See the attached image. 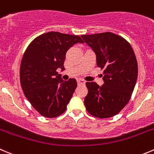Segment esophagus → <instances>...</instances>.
I'll return each mask as SVG.
<instances>
[{
	"instance_id": "esophagus-1",
	"label": "esophagus",
	"mask_w": 154,
	"mask_h": 154,
	"mask_svg": "<svg viewBox=\"0 0 154 154\" xmlns=\"http://www.w3.org/2000/svg\"><path fill=\"white\" fill-rule=\"evenodd\" d=\"M77 84H78V85H82V84H85V83H86V82L84 81V80H81V79H78V80H77Z\"/></svg>"
}]
</instances>
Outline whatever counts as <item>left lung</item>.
<instances>
[{"instance_id": "left-lung-1", "label": "left lung", "mask_w": 154, "mask_h": 154, "mask_svg": "<svg viewBox=\"0 0 154 154\" xmlns=\"http://www.w3.org/2000/svg\"><path fill=\"white\" fill-rule=\"evenodd\" d=\"M81 38L96 53L98 67L104 70L102 87L96 82L86 83V109L99 119L112 117L128 104L135 87L138 73L135 54L125 38L110 32Z\"/></svg>"}]
</instances>
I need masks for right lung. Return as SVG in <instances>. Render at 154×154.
<instances>
[{
    "label": "right lung",
    "instance_id": "right-lung-1",
    "mask_svg": "<svg viewBox=\"0 0 154 154\" xmlns=\"http://www.w3.org/2000/svg\"><path fill=\"white\" fill-rule=\"evenodd\" d=\"M77 42L78 35L48 32L30 42L23 56L20 80L25 97L41 116L55 118L65 112L77 87L75 79L64 81L57 68L64 70L67 50Z\"/></svg>",
    "mask_w": 154,
    "mask_h": 154
}]
</instances>
